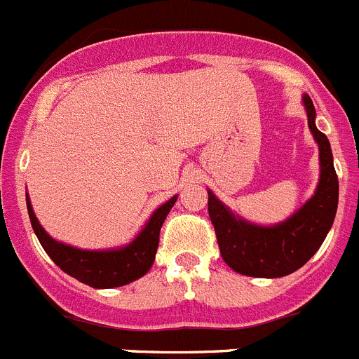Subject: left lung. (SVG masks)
I'll return each instance as SVG.
<instances>
[{
  "instance_id": "obj_1",
  "label": "left lung",
  "mask_w": 359,
  "mask_h": 359,
  "mask_svg": "<svg viewBox=\"0 0 359 359\" xmlns=\"http://www.w3.org/2000/svg\"><path fill=\"white\" fill-rule=\"evenodd\" d=\"M308 127L318 144L320 177L311 198L292 216L273 225H257L241 218L208 189V211L215 225L219 254L241 276L276 279L304 266L324 243L338 209V177L327 135L315 125V105L302 95Z\"/></svg>"
}]
</instances>
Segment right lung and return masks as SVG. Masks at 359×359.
Segmentation results:
<instances>
[{
	"label": "right lung",
	"mask_w": 359,
	"mask_h": 359,
	"mask_svg": "<svg viewBox=\"0 0 359 359\" xmlns=\"http://www.w3.org/2000/svg\"><path fill=\"white\" fill-rule=\"evenodd\" d=\"M175 202L177 195H173L168 202H164L151 212L147 224L130 243L116 248L86 250V248L71 247V245L51 238L44 231L43 225L39 224L34 208H32L30 196L27 193V208L32 227L48 256L67 276L75 277L80 283L98 290L125 286V284L143 277L150 270L156 261L157 247H159L161 227Z\"/></svg>",
	"instance_id": "obj_1"
}]
</instances>
